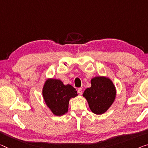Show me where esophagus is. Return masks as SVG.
<instances>
[{
	"label": "esophagus",
	"mask_w": 148,
	"mask_h": 148,
	"mask_svg": "<svg viewBox=\"0 0 148 148\" xmlns=\"http://www.w3.org/2000/svg\"><path fill=\"white\" fill-rule=\"evenodd\" d=\"M77 92L79 95H82V92H83V88H79L78 90H77Z\"/></svg>",
	"instance_id": "obj_1"
}]
</instances>
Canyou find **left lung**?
<instances>
[{
    "mask_svg": "<svg viewBox=\"0 0 148 148\" xmlns=\"http://www.w3.org/2000/svg\"><path fill=\"white\" fill-rule=\"evenodd\" d=\"M91 87L86 88L83 94L93 113L103 114L115 101L116 90L110 78L97 76L90 80Z\"/></svg>",
    "mask_w": 148,
    "mask_h": 148,
    "instance_id": "8db88e82",
    "label": "left lung"
}]
</instances>
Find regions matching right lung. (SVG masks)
Returning a JSON list of instances; mask_svg holds the SVG:
<instances>
[{
    "label": "right lung",
    "instance_id": "add662e5",
    "mask_svg": "<svg viewBox=\"0 0 148 148\" xmlns=\"http://www.w3.org/2000/svg\"><path fill=\"white\" fill-rule=\"evenodd\" d=\"M78 94L71 85H64L60 79L49 78L45 81L42 96L45 103L55 116H62L68 112L69 100Z\"/></svg>",
    "mask_w": 148,
    "mask_h": 148
}]
</instances>
